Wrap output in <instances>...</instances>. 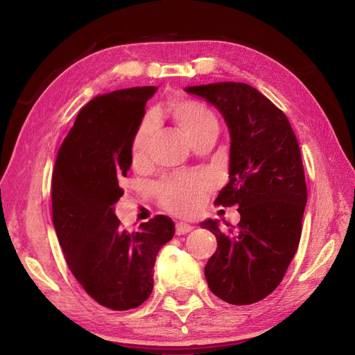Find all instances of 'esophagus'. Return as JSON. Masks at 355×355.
<instances>
[{
	"instance_id": "34e87169",
	"label": "esophagus",
	"mask_w": 355,
	"mask_h": 355,
	"mask_svg": "<svg viewBox=\"0 0 355 355\" xmlns=\"http://www.w3.org/2000/svg\"><path fill=\"white\" fill-rule=\"evenodd\" d=\"M193 230V225L192 224H188V223H178L176 224V234L180 236V234H187L189 232Z\"/></svg>"
}]
</instances>
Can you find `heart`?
Segmentation results:
<instances>
[{"label": "heart", "instance_id": "1", "mask_svg": "<svg viewBox=\"0 0 355 355\" xmlns=\"http://www.w3.org/2000/svg\"><path fill=\"white\" fill-rule=\"evenodd\" d=\"M167 110L191 141L211 128H218L214 113L198 102L176 101L168 105ZM153 130V118H146L138 126L131 144V157L135 164L147 160ZM208 188L209 183L204 178L176 176L162 183L159 187V196L168 211L176 214H191L201 205Z\"/></svg>", "mask_w": 355, "mask_h": 355}]
</instances>
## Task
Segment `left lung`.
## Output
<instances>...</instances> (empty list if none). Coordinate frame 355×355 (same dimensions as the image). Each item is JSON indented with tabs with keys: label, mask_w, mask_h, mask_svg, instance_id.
Segmentation results:
<instances>
[{
	"label": "left lung",
	"mask_w": 355,
	"mask_h": 355,
	"mask_svg": "<svg viewBox=\"0 0 355 355\" xmlns=\"http://www.w3.org/2000/svg\"><path fill=\"white\" fill-rule=\"evenodd\" d=\"M185 92L216 106L229 128L230 180L214 204H237L240 214L236 233L221 232L218 220L201 223L217 237L205 265L208 287L230 304L257 303L278 287L299 248L307 202L299 143L284 113L249 84L223 81Z\"/></svg>",
	"instance_id": "1"
}]
</instances>
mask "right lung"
I'll use <instances>...</instances> for the list:
<instances>
[{
    "instance_id": "obj_1",
    "label": "right lung",
    "mask_w": 355,
    "mask_h": 355,
    "mask_svg": "<svg viewBox=\"0 0 355 355\" xmlns=\"http://www.w3.org/2000/svg\"><path fill=\"white\" fill-rule=\"evenodd\" d=\"M157 87L94 97L65 137L52 175V220L71 272L89 295L112 310L143 304L154 263L175 236V223L155 216L126 233L115 214L132 157V138Z\"/></svg>"
}]
</instances>
